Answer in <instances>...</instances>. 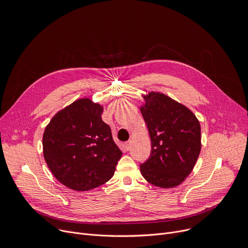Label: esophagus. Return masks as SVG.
Wrapping results in <instances>:
<instances>
[{"label":"esophagus","instance_id":"esophagus-1","mask_svg":"<svg viewBox=\"0 0 248 248\" xmlns=\"http://www.w3.org/2000/svg\"><path fill=\"white\" fill-rule=\"evenodd\" d=\"M130 145H131V141H130V140H129V141H126V142L124 143V146H125L126 150H129V149H130Z\"/></svg>","mask_w":248,"mask_h":248}]
</instances>
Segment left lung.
I'll list each match as a JSON object with an SVG mask.
<instances>
[{
	"label": "left lung",
	"mask_w": 248,
	"mask_h": 248,
	"mask_svg": "<svg viewBox=\"0 0 248 248\" xmlns=\"http://www.w3.org/2000/svg\"><path fill=\"white\" fill-rule=\"evenodd\" d=\"M141 115L151 140L148 160L140 165L146 181L160 188L182 184L195 167L201 152V125L194 112L167 95H142Z\"/></svg>",
	"instance_id": "1"
}]
</instances>
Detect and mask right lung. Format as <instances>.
Here are the masks:
<instances>
[{
    "label": "right lung",
    "instance_id": "right-lung-1",
    "mask_svg": "<svg viewBox=\"0 0 248 248\" xmlns=\"http://www.w3.org/2000/svg\"><path fill=\"white\" fill-rule=\"evenodd\" d=\"M102 105L79 99L60 109L44 129V160L67 188L92 190L115 174L123 152L102 121Z\"/></svg>",
    "mask_w": 248,
    "mask_h": 248
}]
</instances>
